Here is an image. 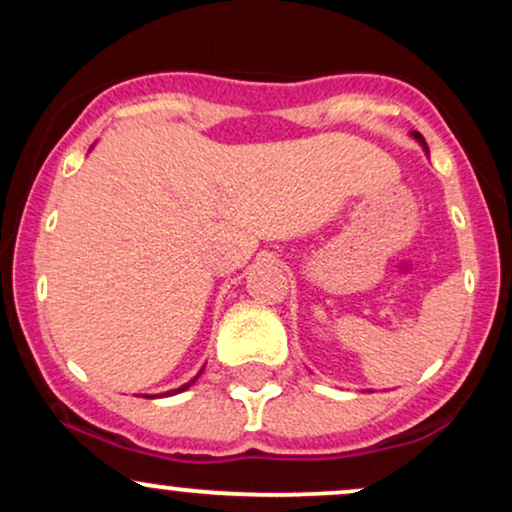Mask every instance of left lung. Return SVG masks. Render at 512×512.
Masks as SVG:
<instances>
[{
  "instance_id": "8db88e82",
  "label": "left lung",
  "mask_w": 512,
  "mask_h": 512,
  "mask_svg": "<svg viewBox=\"0 0 512 512\" xmlns=\"http://www.w3.org/2000/svg\"><path fill=\"white\" fill-rule=\"evenodd\" d=\"M411 137H414V139H416V142H419L421 146H424V151H426V156H428V146H426V142H424V137H421V134H419V132H414V134H411Z\"/></svg>"
}]
</instances>
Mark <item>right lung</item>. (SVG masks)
Returning a JSON list of instances; mask_svg holds the SVG:
<instances>
[{
    "instance_id": "add662e5",
    "label": "right lung",
    "mask_w": 512,
    "mask_h": 512,
    "mask_svg": "<svg viewBox=\"0 0 512 512\" xmlns=\"http://www.w3.org/2000/svg\"><path fill=\"white\" fill-rule=\"evenodd\" d=\"M199 375H202V370H199V373L195 375V378H192V380H190V383H185V385H182V387H178V390H170V392H163V395H161V397H166V395H178V392H182V390H187V387H190L192 383H195V380L199 378ZM144 397H149V399H151V397H156V395H144Z\"/></svg>"
}]
</instances>
